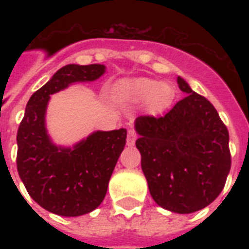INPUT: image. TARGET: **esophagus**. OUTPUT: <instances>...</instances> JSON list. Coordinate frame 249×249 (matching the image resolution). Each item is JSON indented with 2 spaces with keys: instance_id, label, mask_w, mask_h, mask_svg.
I'll use <instances>...</instances> for the list:
<instances>
[{
  "instance_id": "esophagus-1",
  "label": "esophagus",
  "mask_w": 249,
  "mask_h": 249,
  "mask_svg": "<svg viewBox=\"0 0 249 249\" xmlns=\"http://www.w3.org/2000/svg\"><path fill=\"white\" fill-rule=\"evenodd\" d=\"M136 140H137L136 130H134V129H129L128 138H126V144H128V146H133L134 142H136Z\"/></svg>"
}]
</instances>
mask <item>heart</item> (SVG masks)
Masks as SVG:
<instances>
[{
    "instance_id": "obj_1",
    "label": "heart",
    "mask_w": 249,
    "mask_h": 249,
    "mask_svg": "<svg viewBox=\"0 0 249 249\" xmlns=\"http://www.w3.org/2000/svg\"><path fill=\"white\" fill-rule=\"evenodd\" d=\"M121 97L129 102H148L154 109L164 108L172 99V89L166 84L150 79H136L123 84Z\"/></svg>"
}]
</instances>
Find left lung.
<instances>
[{
	"mask_svg": "<svg viewBox=\"0 0 249 249\" xmlns=\"http://www.w3.org/2000/svg\"><path fill=\"white\" fill-rule=\"evenodd\" d=\"M186 97L164 116H140L136 141L155 203L176 213L205 208L222 191L231 166L226 125L211 102L177 77Z\"/></svg>",
	"mask_w": 249,
	"mask_h": 249,
	"instance_id": "left-lung-1",
	"label": "left lung"
}]
</instances>
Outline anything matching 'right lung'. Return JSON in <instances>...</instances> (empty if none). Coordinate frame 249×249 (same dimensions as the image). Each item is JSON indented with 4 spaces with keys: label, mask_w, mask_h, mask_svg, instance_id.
<instances>
[{
    "label": "right lung",
    "mask_w": 249,
    "mask_h": 249,
    "mask_svg": "<svg viewBox=\"0 0 249 249\" xmlns=\"http://www.w3.org/2000/svg\"><path fill=\"white\" fill-rule=\"evenodd\" d=\"M105 71L103 64L62 67L29 98L18 129V173L33 200L59 216H81L103 201L126 129L94 132L73 147H60L45 128L48 102L52 94L73 83L94 81Z\"/></svg>",
    "instance_id": "add662e5"
}]
</instances>
